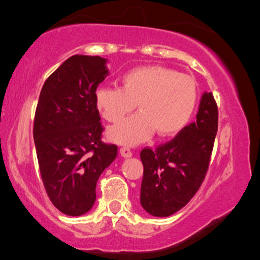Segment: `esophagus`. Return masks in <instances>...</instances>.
Here are the masks:
<instances>
[{"label":"esophagus","instance_id":"1","mask_svg":"<svg viewBox=\"0 0 260 260\" xmlns=\"http://www.w3.org/2000/svg\"><path fill=\"white\" fill-rule=\"evenodd\" d=\"M120 153H121V155L123 157H131V156H132V150H131V149L128 148V147L121 148L120 149Z\"/></svg>","mask_w":260,"mask_h":260}]
</instances>
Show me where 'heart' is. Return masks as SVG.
Segmentation results:
<instances>
[{
    "mask_svg": "<svg viewBox=\"0 0 260 260\" xmlns=\"http://www.w3.org/2000/svg\"><path fill=\"white\" fill-rule=\"evenodd\" d=\"M121 88L100 86L95 105L106 121L117 123L136 107L139 113L109 131L118 144L144 142L155 131L168 137L180 132L193 116L198 88L192 77L162 66L134 68L121 77Z\"/></svg>",
    "mask_w": 260,
    "mask_h": 260,
    "instance_id": "heart-1",
    "label": "heart"
}]
</instances>
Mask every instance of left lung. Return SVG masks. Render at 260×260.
I'll return each instance as SVG.
<instances>
[{
    "label": "left lung",
    "mask_w": 260,
    "mask_h": 260,
    "mask_svg": "<svg viewBox=\"0 0 260 260\" xmlns=\"http://www.w3.org/2000/svg\"><path fill=\"white\" fill-rule=\"evenodd\" d=\"M216 101L204 92L197 121L155 150L140 151L143 168L140 204L153 216H170L194 197L207 175L217 132Z\"/></svg>",
    "instance_id": "1"
}]
</instances>
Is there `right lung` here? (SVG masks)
Listing matches in <instances>:
<instances>
[{
  "label": "right lung",
  "mask_w": 260,
  "mask_h": 260,
  "mask_svg": "<svg viewBox=\"0 0 260 260\" xmlns=\"http://www.w3.org/2000/svg\"><path fill=\"white\" fill-rule=\"evenodd\" d=\"M106 59L74 55L45 80L34 117L35 149L47 196L61 213L79 216L96 199V182L117 156L101 140L95 91L107 76Z\"/></svg>",
  "instance_id": "add662e5"
}]
</instances>
